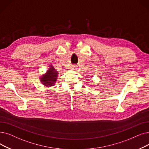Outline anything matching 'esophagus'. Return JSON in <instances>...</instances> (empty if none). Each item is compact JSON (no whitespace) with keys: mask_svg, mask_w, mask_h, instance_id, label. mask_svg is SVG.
<instances>
[{"mask_svg":"<svg viewBox=\"0 0 149 149\" xmlns=\"http://www.w3.org/2000/svg\"><path fill=\"white\" fill-rule=\"evenodd\" d=\"M71 69H72V70H75L77 69V66L75 65V64H73V65L71 66Z\"/></svg>","mask_w":149,"mask_h":149,"instance_id":"34e87169","label":"esophagus"}]
</instances>
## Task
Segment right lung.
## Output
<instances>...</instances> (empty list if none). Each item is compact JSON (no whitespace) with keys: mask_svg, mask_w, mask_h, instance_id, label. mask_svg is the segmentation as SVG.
I'll list each match as a JSON object with an SVG mask.
<instances>
[{"mask_svg":"<svg viewBox=\"0 0 149 149\" xmlns=\"http://www.w3.org/2000/svg\"><path fill=\"white\" fill-rule=\"evenodd\" d=\"M57 75L58 71H56L53 66H51L47 72V74L42 77V83L44 84L46 86H52L55 82Z\"/></svg>","mask_w":149,"mask_h":149,"instance_id":"1","label":"right lung"}]
</instances>
